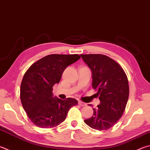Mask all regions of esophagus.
Instances as JSON below:
<instances>
[{
    "instance_id": "1",
    "label": "esophagus",
    "mask_w": 150,
    "mask_h": 150,
    "mask_svg": "<svg viewBox=\"0 0 150 150\" xmlns=\"http://www.w3.org/2000/svg\"><path fill=\"white\" fill-rule=\"evenodd\" d=\"M78 103H79V105H80L81 106H86V103L82 102V101H79Z\"/></svg>"
}]
</instances>
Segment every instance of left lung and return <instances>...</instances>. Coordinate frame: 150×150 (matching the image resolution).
<instances>
[{
    "mask_svg": "<svg viewBox=\"0 0 150 150\" xmlns=\"http://www.w3.org/2000/svg\"><path fill=\"white\" fill-rule=\"evenodd\" d=\"M92 71V88L97 91L100 103L93 108V115L84 120L92 129H110L121 117L129 99L126 74L117 62L102 54H81Z\"/></svg>",
    "mask_w": 150,
    "mask_h": 150,
    "instance_id": "1",
    "label": "left lung"
}]
</instances>
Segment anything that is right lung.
<instances>
[{"label":"right lung","mask_w":150,"mask_h":150,"mask_svg":"<svg viewBox=\"0 0 150 150\" xmlns=\"http://www.w3.org/2000/svg\"><path fill=\"white\" fill-rule=\"evenodd\" d=\"M80 58L78 54H50L37 61L25 72L20 99L28 117L36 126L56 127L66 119L69 109L77 105L74 98L62 100L53 97L52 87L59 83L66 67Z\"/></svg>","instance_id":"obj_1"}]
</instances>
